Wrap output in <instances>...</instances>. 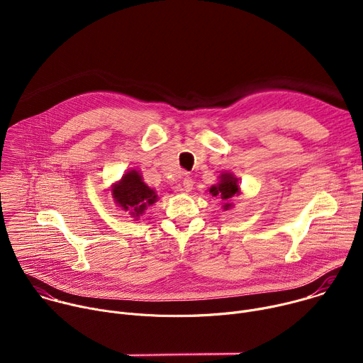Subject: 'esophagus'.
<instances>
[{
	"label": "esophagus",
	"instance_id": "34e87169",
	"mask_svg": "<svg viewBox=\"0 0 363 363\" xmlns=\"http://www.w3.org/2000/svg\"><path fill=\"white\" fill-rule=\"evenodd\" d=\"M192 186H194V181H192L189 177H185L184 181H182V189L186 191V192H189V191L192 189Z\"/></svg>",
	"mask_w": 363,
	"mask_h": 363
}]
</instances>
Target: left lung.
Returning <instances> with one entry per match:
<instances>
[{
	"label": "left lung",
	"instance_id": "obj_1",
	"mask_svg": "<svg viewBox=\"0 0 363 363\" xmlns=\"http://www.w3.org/2000/svg\"><path fill=\"white\" fill-rule=\"evenodd\" d=\"M210 194L213 196H218L221 199H224V205L223 208L224 211H228L233 208V203L230 202L231 198L234 196H238L241 194V189H240V184H238V179L235 178V175L233 172H223L220 177H218V182L216 185H211L210 186Z\"/></svg>",
	"mask_w": 363,
	"mask_h": 363
}]
</instances>
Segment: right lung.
Listing matches in <instances>:
<instances>
[{"instance_id": "1", "label": "right lung", "mask_w": 363, "mask_h": 363, "mask_svg": "<svg viewBox=\"0 0 363 363\" xmlns=\"http://www.w3.org/2000/svg\"><path fill=\"white\" fill-rule=\"evenodd\" d=\"M111 192L119 208L129 213L135 220H139V217L147 210V206L160 199L158 194L145 184L142 174L136 169L125 172L123 177L112 185Z\"/></svg>"}]
</instances>
